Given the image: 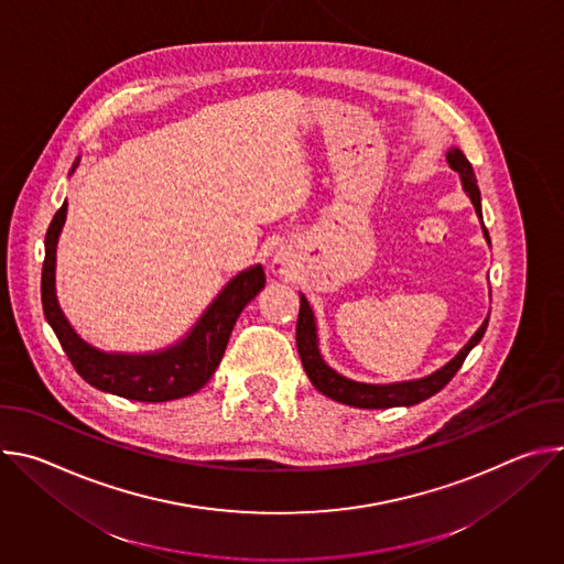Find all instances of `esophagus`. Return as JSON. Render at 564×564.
<instances>
[{"instance_id": "34e87169", "label": "esophagus", "mask_w": 564, "mask_h": 564, "mask_svg": "<svg viewBox=\"0 0 564 564\" xmlns=\"http://www.w3.org/2000/svg\"><path fill=\"white\" fill-rule=\"evenodd\" d=\"M272 270H274V274H279V276H288L290 270H292V263H290V259H288L285 254H276L274 261H272Z\"/></svg>"}]
</instances>
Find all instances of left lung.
Listing matches in <instances>:
<instances>
[{
  "label": "left lung",
  "instance_id": "left-lung-1",
  "mask_svg": "<svg viewBox=\"0 0 564 564\" xmlns=\"http://www.w3.org/2000/svg\"><path fill=\"white\" fill-rule=\"evenodd\" d=\"M446 163L453 172L459 174L462 189L470 198L475 214L481 223V234H485V240L491 246L489 231L485 227V220H481V198H479V187H477L470 163L457 147H451L446 151ZM299 296H301V307H299V321H296V348H299L303 370H305L307 379L312 381V386L321 394H326V397L339 401V404L355 406V409L415 406V404H420V401L433 397L462 368L466 355L479 344L481 337H485L487 326H489V316H487L485 324L475 330V335L468 339V344L448 364H444L440 370H435L426 377L409 379V381H392V383H366V381H355L326 364V359H324V355H321V348H318V328H316L314 310L303 294H299Z\"/></svg>",
  "mask_w": 564,
  "mask_h": 564
}]
</instances>
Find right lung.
Segmentation results:
<instances>
[{"instance_id": "right-lung-1", "label": "right lung", "mask_w": 564, "mask_h": 564, "mask_svg": "<svg viewBox=\"0 0 564 564\" xmlns=\"http://www.w3.org/2000/svg\"><path fill=\"white\" fill-rule=\"evenodd\" d=\"M79 158L70 167L77 170ZM66 200L55 212L46 240L42 268V307L48 326L59 339L66 357L77 375L94 388L144 404L172 401L198 392L218 368L227 348L234 324L243 307L263 290L265 272L257 263L238 272L205 307L196 324L176 344L151 352H116L102 350L79 337L64 316L55 292V254L57 240L66 220Z\"/></svg>"}]
</instances>
